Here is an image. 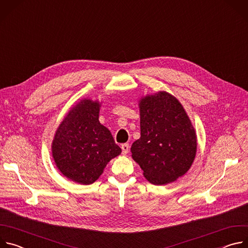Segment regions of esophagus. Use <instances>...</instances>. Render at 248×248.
<instances>
[{
	"label": "esophagus",
	"instance_id": "34e87169",
	"mask_svg": "<svg viewBox=\"0 0 248 248\" xmlns=\"http://www.w3.org/2000/svg\"><path fill=\"white\" fill-rule=\"evenodd\" d=\"M128 150H129V145L127 143L122 144V151L124 155H126L128 153Z\"/></svg>",
	"mask_w": 248,
	"mask_h": 248
}]
</instances>
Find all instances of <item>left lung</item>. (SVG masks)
<instances>
[{
    "label": "left lung",
    "instance_id": "8db88e82",
    "mask_svg": "<svg viewBox=\"0 0 248 248\" xmlns=\"http://www.w3.org/2000/svg\"><path fill=\"white\" fill-rule=\"evenodd\" d=\"M140 138L132 159L156 186L172 183L190 169L197 149L195 129L183 105L166 91L139 100Z\"/></svg>",
    "mask_w": 248,
    "mask_h": 248
}]
</instances>
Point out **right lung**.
Masks as SVG:
<instances>
[{
  "label": "right lung",
  "instance_id": "obj_1",
  "mask_svg": "<svg viewBox=\"0 0 248 248\" xmlns=\"http://www.w3.org/2000/svg\"><path fill=\"white\" fill-rule=\"evenodd\" d=\"M98 101L82 99L69 110L52 143V155L60 171L78 184L91 185L122 149L110 130L100 124Z\"/></svg>",
  "mask_w": 248,
  "mask_h": 248
}]
</instances>
